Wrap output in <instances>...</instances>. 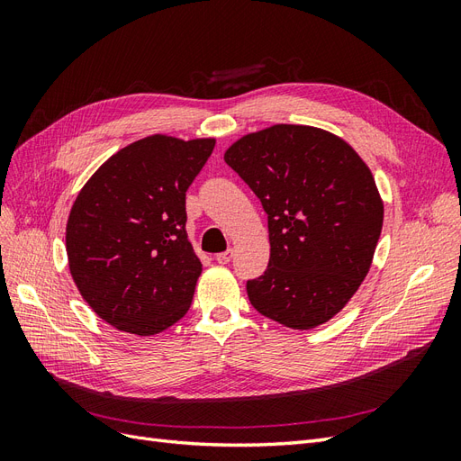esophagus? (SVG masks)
<instances>
[{
  "mask_svg": "<svg viewBox=\"0 0 461 461\" xmlns=\"http://www.w3.org/2000/svg\"><path fill=\"white\" fill-rule=\"evenodd\" d=\"M230 259H232V249H227V252H221V254H217V256H215V261H217V263H221V265L229 263Z\"/></svg>",
  "mask_w": 461,
  "mask_h": 461,
  "instance_id": "obj_1",
  "label": "esophagus"
}]
</instances>
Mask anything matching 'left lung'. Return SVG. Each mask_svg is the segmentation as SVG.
<instances>
[{"label":"left lung","instance_id":"obj_1","mask_svg":"<svg viewBox=\"0 0 461 461\" xmlns=\"http://www.w3.org/2000/svg\"><path fill=\"white\" fill-rule=\"evenodd\" d=\"M225 161L267 213L269 265L246 283L249 302L290 329L327 323L356 294L381 236L369 167L342 138L303 124L248 134Z\"/></svg>","mask_w":461,"mask_h":461}]
</instances>
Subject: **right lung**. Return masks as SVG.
I'll list each match as a JSON object with an SVG mask.
<instances>
[{
  "mask_svg": "<svg viewBox=\"0 0 461 461\" xmlns=\"http://www.w3.org/2000/svg\"><path fill=\"white\" fill-rule=\"evenodd\" d=\"M213 138L153 134L122 148L78 192L67 258L82 298L109 325L149 337L190 310L202 263L186 234V190Z\"/></svg>",
  "mask_w": 461,
  "mask_h": 461,
  "instance_id": "1",
  "label": "right lung"
}]
</instances>
